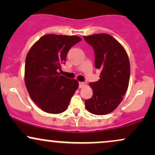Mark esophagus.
<instances>
[{
    "instance_id": "1",
    "label": "esophagus",
    "mask_w": 155,
    "mask_h": 155,
    "mask_svg": "<svg viewBox=\"0 0 155 155\" xmlns=\"http://www.w3.org/2000/svg\"><path fill=\"white\" fill-rule=\"evenodd\" d=\"M85 85H86V84H85L84 82H79V88H82L85 86Z\"/></svg>"
}]
</instances>
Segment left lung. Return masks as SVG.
Returning a JSON list of instances; mask_svg holds the SVG:
<instances>
[{"label":"left lung","instance_id":"left-lung-1","mask_svg":"<svg viewBox=\"0 0 155 155\" xmlns=\"http://www.w3.org/2000/svg\"><path fill=\"white\" fill-rule=\"evenodd\" d=\"M95 52V66L101 70L100 79L90 82L93 90L85 106L90 113L104 115L119 106L127 92L130 66L124 47L111 35L106 33L84 36Z\"/></svg>","mask_w":155,"mask_h":155}]
</instances>
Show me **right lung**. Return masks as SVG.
I'll use <instances>...</instances> for the list:
<instances>
[{
    "mask_svg": "<svg viewBox=\"0 0 155 155\" xmlns=\"http://www.w3.org/2000/svg\"><path fill=\"white\" fill-rule=\"evenodd\" d=\"M81 38L76 35L47 34L33 44L25 60V82L31 99L44 111H65L79 87L76 79L60 75L69 49Z\"/></svg>",
    "mask_w": 155,
    "mask_h": 155,
    "instance_id": "add662e5",
    "label": "right lung"
}]
</instances>
